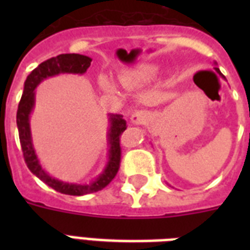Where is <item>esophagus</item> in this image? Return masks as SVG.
<instances>
[{"mask_svg": "<svg viewBox=\"0 0 250 250\" xmlns=\"http://www.w3.org/2000/svg\"><path fill=\"white\" fill-rule=\"evenodd\" d=\"M149 119H150V115L144 110H136L129 117V121L132 125H146Z\"/></svg>", "mask_w": 250, "mask_h": 250, "instance_id": "34e87169", "label": "esophagus"}]
</instances>
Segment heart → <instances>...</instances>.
<instances>
[{
	"label": "heart",
	"mask_w": 250,
	"mask_h": 250,
	"mask_svg": "<svg viewBox=\"0 0 250 250\" xmlns=\"http://www.w3.org/2000/svg\"><path fill=\"white\" fill-rule=\"evenodd\" d=\"M157 71H158V67L154 66L152 63H140L135 66V67L127 68L125 71L122 72L119 79H121V83L125 86H132L136 85V84L146 83L149 80H152L154 76H156ZM101 84L104 88L109 90L114 89L113 83L110 82L107 78H102Z\"/></svg>",
	"instance_id": "obj_1"
}]
</instances>
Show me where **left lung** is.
Here are the masks:
<instances>
[{
  "label": "left lung",
  "mask_w": 250,
  "mask_h": 250,
  "mask_svg": "<svg viewBox=\"0 0 250 250\" xmlns=\"http://www.w3.org/2000/svg\"><path fill=\"white\" fill-rule=\"evenodd\" d=\"M215 71H217V72H218V74H219V75H221V76H222V78H225V76L222 75V72H221V71H219V68H218V67H215Z\"/></svg>",
  "instance_id": "obj_1"
}]
</instances>
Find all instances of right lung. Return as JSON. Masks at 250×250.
Returning a JSON list of instances; mask_svg holds the SVG:
<instances>
[{
  "mask_svg": "<svg viewBox=\"0 0 250 250\" xmlns=\"http://www.w3.org/2000/svg\"><path fill=\"white\" fill-rule=\"evenodd\" d=\"M92 58L82 54H60L53 57L50 60L40 63L33 70L24 82V89L21 94V102L17 111V125L19 131V140H21V152L24 157L25 164L29 171L37 178L42 180L45 184L52 187L57 192L71 196H83V194L93 193L97 190L105 188L117 175L121 165V145H119V136L125 131V121L123 115L119 114H109V131H107V164L101 174L94 178L90 183L86 184H76V183L62 182L60 179L50 176L42 168L40 161L37 158L36 150L33 148L32 135H31V125H29V117L35 107V89L42 80L52 78V76L61 75V74H85L90 66Z\"/></svg>",
  "mask_w": 250,
  "mask_h": 250,
  "instance_id": "add662e5",
  "label": "right lung"
}]
</instances>
